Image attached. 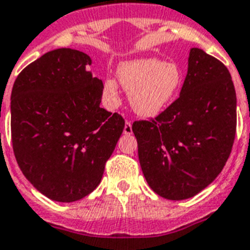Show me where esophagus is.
Returning a JSON list of instances; mask_svg holds the SVG:
<instances>
[{
  "label": "esophagus",
  "instance_id": "obj_1",
  "mask_svg": "<svg viewBox=\"0 0 250 250\" xmlns=\"http://www.w3.org/2000/svg\"><path fill=\"white\" fill-rule=\"evenodd\" d=\"M124 134L125 135H131L133 134V127H131V124L129 121L125 123V126H124Z\"/></svg>",
  "mask_w": 250,
  "mask_h": 250
}]
</instances>
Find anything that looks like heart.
<instances>
[{
    "mask_svg": "<svg viewBox=\"0 0 250 250\" xmlns=\"http://www.w3.org/2000/svg\"><path fill=\"white\" fill-rule=\"evenodd\" d=\"M117 78L124 89L129 92L133 111L143 117H156L164 112L183 83V73L177 63L150 57L121 62ZM103 98L110 106L119 102V88L113 79L104 80Z\"/></svg>",
    "mask_w": 250,
    "mask_h": 250,
    "instance_id": "b5f03b06",
    "label": "heart"
}]
</instances>
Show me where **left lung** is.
<instances>
[{"label":"left lung","mask_w":250,"mask_h":250,"mask_svg":"<svg viewBox=\"0 0 250 250\" xmlns=\"http://www.w3.org/2000/svg\"><path fill=\"white\" fill-rule=\"evenodd\" d=\"M236 93L228 67L191 48L180 97L154 120L135 121L138 156L150 189L170 201L197 195L231 153Z\"/></svg>","instance_id":"8db88e82"}]
</instances>
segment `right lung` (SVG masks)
Masks as SVG:
<instances>
[{
  "label": "right lung",
  "instance_id": "add662e5",
  "mask_svg": "<svg viewBox=\"0 0 250 250\" xmlns=\"http://www.w3.org/2000/svg\"><path fill=\"white\" fill-rule=\"evenodd\" d=\"M80 51L41 56L16 78L11 138L24 176L39 193L70 203L92 193L123 134L125 121L100 107L103 83Z\"/></svg>",
  "mask_w": 250,
  "mask_h": 250
}]
</instances>
